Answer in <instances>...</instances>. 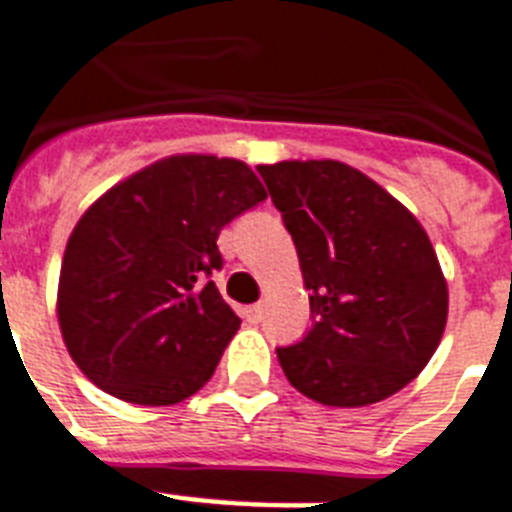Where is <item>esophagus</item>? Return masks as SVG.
<instances>
[{
	"label": "esophagus",
	"instance_id": "obj_1",
	"mask_svg": "<svg viewBox=\"0 0 512 512\" xmlns=\"http://www.w3.org/2000/svg\"><path fill=\"white\" fill-rule=\"evenodd\" d=\"M247 321L249 323H260L263 321V305L257 302V305H249L247 307Z\"/></svg>",
	"mask_w": 512,
	"mask_h": 512
}]
</instances>
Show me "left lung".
I'll return each mask as SVG.
<instances>
[{
    "label": "left lung",
    "instance_id": "1",
    "mask_svg": "<svg viewBox=\"0 0 512 512\" xmlns=\"http://www.w3.org/2000/svg\"><path fill=\"white\" fill-rule=\"evenodd\" d=\"M257 170L310 289L313 326L276 350L289 384L331 407L397 394L426 368L447 323V281L423 226L344 162Z\"/></svg>",
    "mask_w": 512,
    "mask_h": 512
}]
</instances>
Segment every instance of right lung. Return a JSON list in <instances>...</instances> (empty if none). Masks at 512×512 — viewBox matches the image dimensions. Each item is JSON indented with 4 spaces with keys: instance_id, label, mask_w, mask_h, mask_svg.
<instances>
[{
    "instance_id": "1",
    "label": "right lung",
    "mask_w": 512,
    "mask_h": 512,
    "mask_svg": "<svg viewBox=\"0 0 512 512\" xmlns=\"http://www.w3.org/2000/svg\"><path fill=\"white\" fill-rule=\"evenodd\" d=\"M265 197L244 162L176 155L83 213L62 257L57 318L89 381L152 407L210 381L242 323L210 281L223 268L218 234Z\"/></svg>"
}]
</instances>
